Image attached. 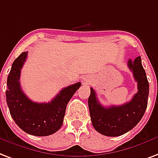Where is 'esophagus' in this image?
<instances>
[{
	"mask_svg": "<svg viewBox=\"0 0 158 158\" xmlns=\"http://www.w3.org/2000/svg\"><path fill=\"white\" fill-rule=\"evenodd\" d=\"M84 81L86 82V83H89L90 80L89 79H84Z\"/></svg>",
	"mask_w": 158,
	"mask_h": 158,
	"instance_id": "esophagus-1",
	"label": "esophagus"
}]
</instances>
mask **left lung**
Listing matches in <instances>:
<instances>
[{
  "instance_id": "left-lung-1",
  "label": "left lung",
  "mask_w": 158,
  "mask_h": 158,
  "mask_svg": "<svg viewBox=\"0 0 158 158\" xmlns=\"http://www.w3.org/2000/svg\"><path fill=\"white\" fill-rule=\"evenodd\" d=\"M127 66L138 83V92L129 102L105 108L98 102L94 89L90 88L88 100L90 118L95 130L103 135L118 137L124 134L140 122L146 111L149 84L140 56L133 61L128 60Z\"/></svg>"
}]
</instances>
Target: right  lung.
I'll return each mask as SVG.
<instances>
[{"label":"right lung","instance_id":"obj_1","mask_svg":"<svg viewBox=\"0 0 158 158\" xmlns=\"http://www.w3.org/2000/svg\"><path fill=\"white\" fill-rule=\"evenodd\" d=\"M26 57L27 51L21 53L15 59L7 77L6 97L10 114L24 132L34 136L51 135L63 124L67 104L81 86V83L64 88L51 102L35 103L24 94L20 87V69Z\"/></svg>","mask_w":158,"mask_h":158}]
</instances>
